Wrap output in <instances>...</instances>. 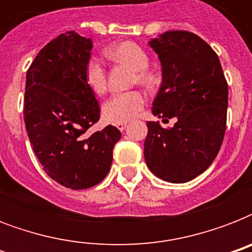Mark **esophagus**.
I'll return each mask as SVG.
<instances>
[{
	"label": "esophagus",
	"instance_id": "obj_1",
	"mask_svg": "<svg viewBox=\"0 0 252 252\" xmlns=\"http://www.w3.org/2000/svg\"><path fill=\"white\" fill-rule=\"evenodd\" d=\"M115 126H116V128H118L119 130H124L126 128V123H116V124H115Z\"/></svg>",
	"mask_w": 252,
	"mask_h": 252
}]
</instances>
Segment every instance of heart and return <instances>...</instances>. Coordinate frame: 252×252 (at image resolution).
<instances>
[{"label":"heart","mask_w":252,"mask_h":252,"mask_svg":"<svg viewBox=\"0 0 252 252\" xmlns=\"http://www.w3.org/2000/svg\"><path fill=\"white\" fill-rule=\"evenodd\" d=\"M107 56L136 70L134 82L149 85L153 77L148 72V53L133 41H123L107 49ZM85 82L94 94H103L107 89L106 70L96 59H90L85 66ZM145 106V96L140 91H126L112 95L102 106L103 118L110 123H126L137 116Z\"/></svg>","instance_id":"obj_1"}]
</instances>
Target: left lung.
Returning <instances> with one entry per match:
<instances>
[{
    "instance_id": "left-lung-1",
    "label": "left lung",
    "mask_w": 252,
    "mask_h": 252,
    "mask_svg": "<svg viewBox=\"0 0 252 252\" xmlns=\"http://www.w3.org/2000/svg\"><path fill=\"white\" fill-rule=\"evenodd\" d=\"M162 66L153 115L175 119L172 128L148 122L146 165L170 183H186L207 170L226 129L227 82L211 45L188 31H166L149 41Z\"/></svg>"
}]
</instances>
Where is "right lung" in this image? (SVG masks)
I'll list each match as a JSON object with an SVG mask.
<instances>
[{
  "label": "right lung",
  "instance_id": "add662e5",
  "mask_svg": "<svg viewBox=\"0 0 252 252\" xmlns=\"http://www.w3.org/2000/svg\"><path fill=\"white\" fill-rule=\"evenodd\" d=\"M91 39L61 33L37 53L26 76V130L44 171L57 183L85 189L100 183L122 133L114 126L87 133L99 120L94 93L85 82Z\"/></svg>",
  "mask_w": 252,
  "mask_h": 252
}]
</instances>
